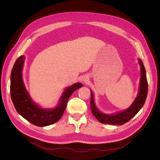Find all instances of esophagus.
<instances>
[{"label":"esophagus","mask_w":160,"mask_h":160,"mask_svg":"<svg viewBox=\"0 0 160 160\" xmlns=\"http://www.w3.org/2000/svg\"><path fill=\"white\" fill-rule=\"evenodd\" d=\"M83 81H84V82H85V83H86V81H88V79H87V78H86V79H84Z\"/></svg>","instance_id":"obj_1"}]
</instances>
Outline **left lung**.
I'll list each match as a JSON object with an SVG mask.
<instances>
[{"instance_id":"obj_1","label":"left lung","mask_w":160,"mask_h":160,"mask_svg":"<svg viewBox=\"0 0 160 160\" xmlns=\"http://www.w3.org/2000/svg\"><path fill=\"white\" fill-rule=\"evenodd\" d=\"M139 63L141 68V79H140L139 93L133 103L128 109L114 115H108L100 112L96 108L93 91H91L90 106L91 112L99 122L111 125H123L129 122L142 109L147 98L148 85L146 69L141 59H139Z\"/></svg>"}]
</instances>
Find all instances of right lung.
<instances>
[{"mask_svg": "<svg viewBox=\"0 0 160 160\" xmlns=\"http://www.w3.org/2000/svg\"><path fill=\"white\" fill-rule=\"evenodd\" d=\"M25 60V56L19 57L11 71V96L14 108L22 118L37 126L44 127L55 123L61 118L71 95L83 84L77 83L67 88L57 108L52 109L41 108L32 101L24 85L22 70Z\"/></svg>", "mask_w": 160, "mask_h": 160, "instance_id": "add662e5", "label": "right lung"}]
</instances>
